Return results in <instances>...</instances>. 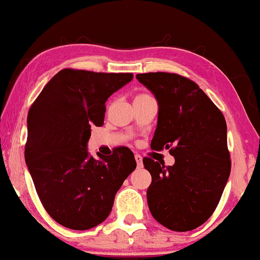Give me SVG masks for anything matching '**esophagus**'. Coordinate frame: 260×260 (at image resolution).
<instances>
[{
	"mask_svg": "<svg viewBox=\"0 0 260 260\" xmlns=\"http://www.w3.org/2000/svg\"><path fill=\"white\" fill-rule=\"evenodd\" d=\"M135 159H136L138 168H142V167H143V158H142V156L141 155H135Z\"/></svg>",
	"mask_w": 260,
	"mask_h": 260,
	"instance_id": "1",
	"label": "esophagus"
}]
</instances>
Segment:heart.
I'll use <instances>...</instances> for the list:
<instances>
[{
  "mask_svg": "<svg viewBox=\"0 0 260 260\" xmlns=\"http://www.w3.org/2000/svg\"><path fill=\"white\" fill-rule=\"evenodd\" d=\"M144 97H148V94H144V93H142V94H137L136 97H135V99H140V98H144Z\"/></svg>",
  "mask_w": 260,
  "mask_h": 260,
  "instance_id": "obj_1",
  "label": "heart"
}]
</instances>
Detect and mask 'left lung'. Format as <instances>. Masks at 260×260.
<instances>
[{"label":"left lung","instance_id":"1","mask_svg":"<svg viewBox=\"0 0 260 260\" xmlns=\"http://www.w3.org/2000/svg\"><path fill=\"white\" fill-rule=\"evenodd\" d=\"M136 78L158 103L152 150L169 149L165 166L143 158L150 173L149 209L157 221L177 232L191 231L215 211L231 173L227 125L222 112L194 81L180 74L141 73Z\"/></svg>","mask_w":260,"mask_h":260}]
</instances>
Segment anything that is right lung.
Listing matches in <instances>:
<instances>
[{
  "label": "right lung",
  "mask_w": 260,
  "mask_h": 260,
  "mask_svg": "<svg viewBox=\"0 0 260 260\" xmlns=\"http://www.w3.org/2000/svg\"><path fill=\"white\" fill-rule=\"evenodd\" d=\"M133 78L65 69L30 106L24 159L46 212L67 229L84 231L104 221L116 193L136 168L126 147L99 158L87 151L91 126L104 124L108 98Z\"/></svg>",
  "instance_id": "right-lung-1"
}]
</instances>
